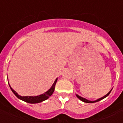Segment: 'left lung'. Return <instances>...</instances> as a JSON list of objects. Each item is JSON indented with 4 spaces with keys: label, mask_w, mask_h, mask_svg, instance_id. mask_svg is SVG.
Returning a JSON list of instances; mask_svg holds the SVG:
<instances>
[{
    "label": "left lung",
    "mask_w": 123,
    "mask_h": 123,
    "mask_svg": "<svg viewBox=\"0 0 123 123\" xmlns=\"http://www.w3.org/2000/svg\"><path fill=\"white\" fill-rule=\"evenodd\" d=\"M111 91H112V89H111V91H109V92H108V93L107 94H106V95L104 96H103V97H102V98H99V99H96V100H95V101H90V100H88V99H86V98H84L81 97V96H79V95H78V94H76V96H77V97L78 98H79V99H80L81 101H84V102H85V103H94V102H97V101H100V100H101V99H104L105 98H106V97H107V96H108L109 95V94L111 93Z\"/></svg>",
    "instance_id": "left-lung-1"
}]
</instances>
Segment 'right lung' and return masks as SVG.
Listing matches in <instances>:
<instances>
[{"label": "right lung", "mask_w": 123, "mask_h": 123, "mask_svg": "<svg viewBox=\"0 0 123 123\" xmlns=\"http://www.w3.org/2000/svg\"><path fill=\"white\" fill-rule=\"evenodd\" d=\"M57 80V79H55V80L54 82V83L53 84L52 86L51 87L50 89L47 91L46 92H45L44 94H40L39 96H20L17 92H16L15 91L12 89L11 87L10 86L9 84V86L10 87L12 91V92L14 94V95L16 96V97L19 98L21 100H23V101H25L27 103H40V102H42V101L46 100L50 97V96L52 95L53 92H54V89H55V84Z\"/></svg>", "instance_id": "1"}]
</instances>
